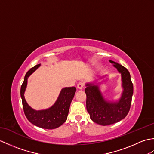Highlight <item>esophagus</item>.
<instances>
[{"mask_svg": "<svg viewBox=\"0 0 154 154\" xmlns=\"http://www.w3.org/2000/svg\"><path fill=\"white\" fill-rule=\"evenodd\" d=\"M83 87H84V83L83 82H79L77 85V87L78 89H82Z\"/></svg>", "mask_w": 154, "mask_h": 154, "instance_id": "34e87169", "label": "esophagus"}]
</instances>
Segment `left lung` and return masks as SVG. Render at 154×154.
<instances>
[{"label": "left lung", "instance_id": "1", "mask_svg": "<svg viewBox=\"0 0 154 154\" xmlns=\"http://www.w3.org/2000/svg\"><path fill=\"white\" fill-rule=\"evenodd\" d=\"M119 73L121 74L122 92L116 101L107 100L103 95L99 85L104 80L97 83H87L85 92L87 95L86 106L91 119L102 126H107L122 120L128 113L133 95V84L129 71L122 65L109 60ZM105 77H100V79Z\"/></svg>", "mask_w": 154, "mask_h": 154}]
</instances>
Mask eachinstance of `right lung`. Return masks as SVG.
Returning <instances> with one entry per match:
<instances>
[{
	"label": "right lung",
	"mask_w": 154,
	"mask_h": 154,
	"mask_svg": "<svg viewBox=\"0 0 154 154\" xmlns=\"http://www.w3.org/2000/svg\"><path fill=\"white\" fill-rule=\"evenodd\" d=\"M41 64L31 68L26 74L21 89L23 109L26 116L34 125L44 129H54L61 126L67 119L70 104L73 100L76 88L75 87L62 89L55 103L51 107L44 110H35L29 106L24 97L27 87L28 79L34 72L40 67Z\"/></svg>",
	"instance_id": "add662e5"
}]
</instances>
